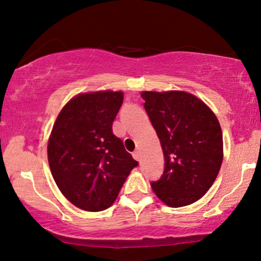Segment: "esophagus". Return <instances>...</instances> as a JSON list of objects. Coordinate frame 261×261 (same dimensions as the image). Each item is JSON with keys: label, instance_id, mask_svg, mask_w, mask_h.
<instances>
[{"label": "esophagus", "instance_id": "1", "mask_svg": "<svg viewBox=\"0 0 261 261\" xmlns=\"http://www.w3.org/2000/svg\"><path fill=\"white\" fill-rule=\"evenodd\" d=\"M132 156H134L135 160L139 161V160H140V152H139V151H136V152H134V153H132Z\"/></svg>", "mask_w": 261, "mask_h": 261}]
</instances>
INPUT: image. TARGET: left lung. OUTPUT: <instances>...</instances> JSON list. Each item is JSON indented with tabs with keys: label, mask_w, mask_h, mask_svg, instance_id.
Here are the masks:
<instances>
[{
	"label": "left lung",
	"mask_w": 261,
	"mask_h": 261,
	"mask_svg": "<svg viewBox=\"0 0 261 261\" xmlns=\"http://www.w3.org/2000/svg\"><path fill=\"white\" fill-rule=\"evenodd\" d=\"M144 108L160 139L165 169L151 182L170 207L199 200L219 174L223 159L222 130L214 113L183 91L141 93Z\"/></svg>",
	"instance_id": "8db88e82"
}]
</instances>
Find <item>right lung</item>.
<instances>
[{"label":"right lung","instance_id":"obj_1","mask_svg":"<svg viewBox=\"0 0 261 261\" xmlns=\"http://www.w3.org/2000/svg\"><path fill=\"white\" fill-rule=\"evenodd\" d=\"M122 103V92L78 94L64 106L53 126L48 141L51 175L63 196L78 208L107 210L138 166L113 134Z\"/></svg>","mask_w":261,"mask_h":261}]
</instances>
